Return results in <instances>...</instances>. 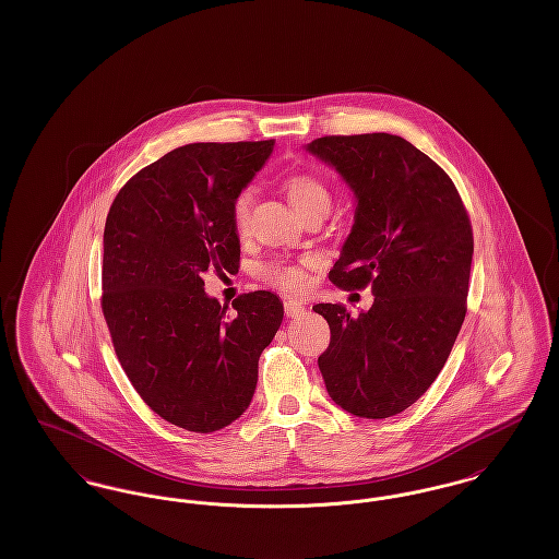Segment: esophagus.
I'll list each match as a JSON object with an SVG mask.
<instances>
[{
    "label": "esophagus",
    "instance_id": "obj_1",
    "mask_svg": "<svg viewBox=\"0 0 559 559\" xmlns=\"http://www.w3.org/2000/svg\"><path fill=\"white\" fill-rule=\"evenodd\" d=\"M283 306H285V314L289 317V319H295V317H299L301 312H304V301L301 299H295V297H287L285 301H283Z\"/></svg>",
    "mask_w": 559,
    "mask_h": 559
}]
</instances>
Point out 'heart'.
<instances>
[{"mask_svg": "<svg viewBox=\"0 0 559 559\" xmlns=\"http://www.w3.org/2000/svg\"><path fill=\"white\" fill-rule=\"evenodd\" d=\"M283 187L297 212L308 213L312 210H331V190L320 180L319 176L310 171H293L285 180ZM253 207V190L239 188L230 201V219L237 235H245L249 226V215ZM308 264L306 260H270L258 267V276L274 289L281 292H299L308 285Z\"/></svg>", "mask_w": 559, "mask_h": 559, "instance_id": "1", "label": "heart"}]
</instances>
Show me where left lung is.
I'll return each mask as SVG.
<instances>
[{
	"label": "left lung",
	"mask_w": 559,
	"mask_h": 559,
	"mask_svg": "<svg viewBox=\"0 0 559 559\" xmlns=\"http://www.w3.org/2000/svg\"><path fill=\"white\" fill-rule=\"evenodd\" d=\"M308 151L356 194V222L329 272L340 289L371 287V310H312L331 329L319 369L329 396L362 419L415 404L449 360L467 312L474 233L449 174L400 135H322Z\"/></svg>",
	"instance_id": "left-lung-1"
}]
</instances>
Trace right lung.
Wrapping results in <instances>:
<instances>
[{
  "mask_svg": "<svg viewBox=\"0 0 559 559\" xmlns=\"http://www.w3.org/2000/svg\"><path fill=\"white\" fill-rule=\"evenodd\" d=\"M272 146H180L132 176L108 210L100 306L110 342L140 399L188 431H217L247 411L260 354L283 322L274 293H242L228 317L203 289L205 272H239L230 201Z\"/></svg>",
  "mask_w": 559,
  "mask_h": 559,
  "instance_id": "obj_1",
  "label": "right lung"
}]
</instances>
